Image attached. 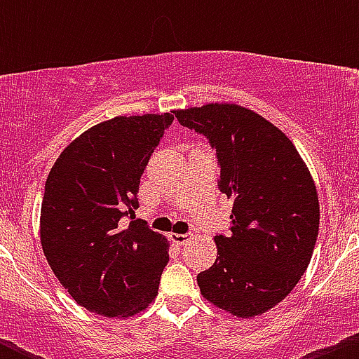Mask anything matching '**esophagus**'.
I'll return each instance as SVG.
<instances>
[{
    "label": "esophagus",
    "mask_w": 359,
    "mask_h": 359,
    "mask_svg": "<svg viewBox=\"0 0 359 359\" xmlns=\"http://www.w3.org/2000/svg\"><path fill=\"white\" fill-rule=\"evenodd\" d=\"M189 240H191V234H177V233L170 234V241L175 245H179V247L186 245Z\"/></svg>",
    "instance_id": "34e87169"
}]
</instances>
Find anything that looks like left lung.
Segmentation results:
<instances>
[{
	"label": "left lung",
	"mask_w": 359,
	"mask_h": 359,
	"mask_svg": "<svg viewBox=\"0 0 359 359\" xmlns=\"http://www.w3.org/2000/svg\"><path fill=\"white\" fill-rule=\"evenodd\" d=\"M217 151L219 187L233 198L231 234L215 236L217 259L198 274L201 295L236 318L281 302L307 269L320 229L309 168L278 126L238 104L173 111Z\"/></svg>",
	"instance_id": "left-lung-1"
}]
</instances>
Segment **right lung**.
<instances>
[{"label": "right lung", "instance_id": "obj_1", "mask_svg": "<svg viewBox=\"0 0 359 359\" xmlns=\"http://www.w3.org/2000/svg\"><path fill=\"white\" fill-rule=\"evenodd\" d=\"M173 116H116L76 137L53 163L39 217L43 253L90 313L128 318L158 295L170 243L137 210L140 177Z\"/></svg>", "mask_w": 359, "mask_h": 359}]
</instances>
